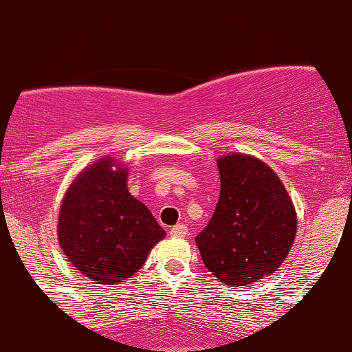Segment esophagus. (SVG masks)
<instances>
[{"label": "esophagus", "mask_w": 352, "mask_h": 352, "mask_svg": "<svg viewBox=\"0 0 352 352\" xmlns=\"http://www.w3.org/2000/svg\"><path fill=\"white\" fill-rule=\"evenodd\" d=\"M187 233H188L187 225L179 223V225H175V227L170 228V235H172L173 238H184L185 235H187Z\"/></svg>", "instance_id": "1"}]
</instances>
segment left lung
<instances>
[{
	"instance_id": "obj_1",
	"label": "left lung",
	"mask_w": 352,
	"mask_h": 352,
	"mask_svg": "<svg viewBox=\"0 0 352 352\" xmlns=\"http://www.w3.org/2000/svg\"><path fill=\"white\" fill-rule=\"evenodd\" d=\"M220 199L197 235L208 272L228 286L270 276L292 252L298 228L293 200L280 177L248 153L218 157Z\"/></svg>"
}]
</instances>
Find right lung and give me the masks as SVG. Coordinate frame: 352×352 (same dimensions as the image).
<instances>
[{"label": "right lung", "instance_id": "right-lung-1", "mask_svg": "<svg viewBox=\"0 0 352 352\" xmlns=\"http://www.w3.org/2000/svg\"><path fill=\"white\" fill-rule=\"evenodd\" d=\"M129 167L100 157L78 173L58 217L63 253L98 285H120L139 272L165 230L127 188Z\"/></svg>", "mask_w": 352, "mask_h": 352}]
</instances>
